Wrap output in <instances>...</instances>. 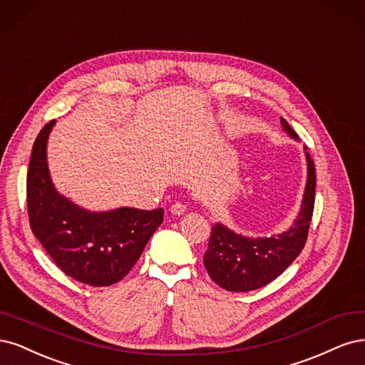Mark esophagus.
I'll return each mask as SVG.
<instances>
[{"label":"esophagus","mask_w":365,"mask_h":365,"mask_svg":"<svg viewBox=\"0 0 365 365\" xmlns=\"http://www.w3.org/2000/svg\"><path fill=\"white\" fill-rule=\"evenodd\" d=\"M170 212H171L173 215H175V217H182V215L186 212V207H185V205H182V203H174V205L170 207Z\"/></svg>","instance_id":"esophagus-1"}]
</instances>
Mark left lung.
<instances>
[{
	"instance_id": "obj_1",
	"label": "left lung",
	"mask_w": 365,
	"mask_h": 365,
	"mask_svg": "<svg viewBox=\"0 0 365 365\" xmlns=\"http://www.w3.org/2000/svg\"><path fill=\"white\" fill-rule=\"evenodd\" d=\"M284 130L299 140L287 120L280 118ZM304 148L308 178L304 185L302 206L294 225L279 235L250 238L215 222L210 232L203 262L215 284L232 292H245L262 288L280 276L300 255L308 238L315 202V167Z\"/></svg>"
}]
</instances>
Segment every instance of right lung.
I'll list each match as a JSON object with an SVG mask.
<instances>
[{
	"mask_svg": "<svg viewBox=\"0 0 365 365\" xmlns=\"http://www.w3.org/2000/svg\"><path fill=\"white\" fill-rule=\"evenodd\" d=\"M56 120L33 144L27 206L33 235L65 274L91 287H109L127 276L162 225L163 209L118 207L92 212L56 190L46 143Z\"/></svg>",
	"mask_w": 365,
	"mask_h": 365,
	"instance_id": "add662e5",
	"label": "right lung"
}]
</instances>
